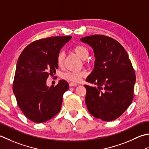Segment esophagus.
<instances>
[{
  "mask_svg": "<svg viewBox=\"0 0 149 149\" xmlns=\"http://www.w3.org/2000/svg\"><path fill=\"white\" fill-rule=\"evenodd\" d=\"M78 86V84H75V83H74V82H71L70 84H69V86L70 87H73V86Z\"/></svg>",
  "mask_w": 149,
  "mask_h": 149,
  "instance_id": "esophagus-1",
  "label": "esophagus"
}]
</instances>
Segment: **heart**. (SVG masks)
Instances as JSON below:
<instances>
[{
    "label": "heart",
    "instance_id": "b5f03b06",
    "mask_svg": "<svg viewBox=\"0 0 149 149\" xmlns=\"http://www.w3.org/2000/svg\"><path fill=\"white\" fill-rule=\"evenodd\" d=\"M74 51L76 53L77 55L81 58V59H86L89 56V51L88 49L84 45H76L74 47ZM65 58V54L63 52L61 51L58 54L57 56V64L58 66H62L63 65V60H64ZM86 74V72L84 71H75V72H71L69 71L65 72L62 74V77L63 78L66 79V80H70L72 81H74V82H78L80 81L81 78L85 77Z\"/></svg>",
    "mask_w": 149,
    "mask_h": 149
}]
</instances>
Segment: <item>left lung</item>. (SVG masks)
I'll list each match as a JSON object with an SVG mask.
<instances>
[{
  "label": "left lung",
  "mask_w": 149,
  "mask_h": 149,
  "mask_svg": "<svg viewBox=\"0 0 149 149\" xmlns=\"http://www.w3.org/2000/svg\"><path fill=\"white\" fill-rule=\"evenodd\" d=\"M80 40L93 48L95 57L86 81L98 87L84 86L88 111L103 121L116 120L133 100L136 75L128 54L119 42L105 35L87 36Z\"/></svg>",
  "instance_id": "1"
}]
</instances>
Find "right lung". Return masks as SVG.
Instances as JSON below:
<instances>
[{
  "label": "right lung",
  "mask_w": 149,
  "mask_h": 149,
  "mask_svg": "<svg viewBox=\"0 0 149 149\" xmlns=\"http://www.w3.org/2000/svg\"><path fill=\"white\" fill-rule=\"evenodd\" d=\"M72 36H53L36 40L23 50L18 59L13 85L18 105L29 120L43 123L59 113L69 84L61 80L48 87L49 76L58 68L57 56Z\"/></svg>",
  "instance_id": "add662e5"
}]
</instances>
